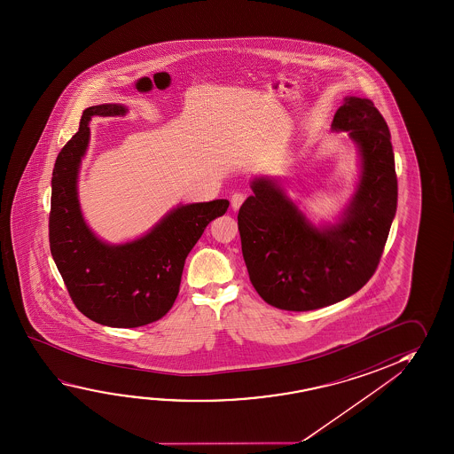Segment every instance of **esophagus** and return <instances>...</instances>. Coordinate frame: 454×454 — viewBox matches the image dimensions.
Masks as SVG:
<instances>
[{"label": "esophagus", "mask_w": 454, "mask_h": 454, "mask_svg": "<svg viewBox=\"0 0 454 454\" xmlns=\"http://www.w3.org/2000/svg\"><path fill=\"white\" fill-rule=\"evenodd\" d=\"M247 194L246 193H234L231 196V207L234 208V210H238L244 201H246Z\"/></svg>", "instance_id": "1"}]
</instances>
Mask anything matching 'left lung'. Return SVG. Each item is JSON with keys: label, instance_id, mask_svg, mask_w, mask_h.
I'll use <instances>...</instances> for the list:
<instances>
[{"label": "left lung", "instance_id": "1", "mask_svg": "<svg viewBox=\"0 0 454 454\" xmlns=\"http://www.w3.org/2000/svg\"><path fill=\"white\" fill-rule=\"evenodd\" d=\"M331 128L361 153L356 193L339 223L315 228L274 180L254 179L238 224L250 282L269 305L307 312L361 290L379 268L397 207L391 134L367 98H345Z\"/></svg>", "mask_w": 454, "mask_h": 454}]
</instances>
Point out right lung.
Listing matches in <instances>:
<instances>
[{"label":"right lung","mask_w":454,"mask_h":454,"mask_svg":"<svg viewBox=\"0 0 454 454\" xmlns=\"http://www.w3.org/2000/svg\"><path fill=\"white\" fill-rule=\"evenodd\" d=\"M127 107H87L79 131L57 156L49 215L51 253L75 307L95 323L139 327L163 318L177 299L186 256L230 201L179 206L137 240L109 246L83 222L77 172L89 145L93 115H125Z\"/></svg>","instance_id":"add662e5"}]
</instances>
